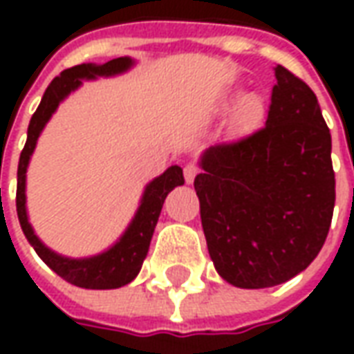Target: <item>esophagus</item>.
Returning a JSON list of instances; mask_svg holds the SVG:
<instances>
[{
    "mask_svg": "<svg viewBox=\"0 0 354 354\" xmlns=\"http://www.w3.org/2000/svg\"><path fill=\"white\" fill-rule=\"evenodd\" d=\"M201 169L195 165V162H187L184 167V178L187 184H193V180H195V176L199 174Z\"/></svg>",
    "mask_w": 354,
    "mask_h": 354,
    "instance_id": "34e87169",
    "label": "esophagus"
}]
</instances>
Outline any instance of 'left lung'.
<instances>
[{
  "mask_svg": "<svg viewBox=\"0 0 354 354\" xmlns=\"http://www.w3.org/2000/svg\"><path fill=\"white\" fill-rule=\"evenodd\" d=\"M266 124L210 146L195 178L216 271L239 288L301 273L326 241L335 203L332 136L309 85L274 68Z\"/></svg>",
  "mask_w": 354,
  "mask_h": 354,
  "instance_id": "left-lung-1",
  "label": "left lung"
}]
</instances>
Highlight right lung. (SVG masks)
<instances>
[{"instance_id":"add662e5","label":"right lung","mask_w":354,"mask_h":354,"mask_svg":"<svg viewBox=\"0 0 354 354\" xmlns=\"http://www.w3.org/2000/svg\"><path fill=\"white\" fill-rule=\"evenodd\" d=\"M132 66L129 57L113 58L106 64H80L68 68L60 73L58 77L50 81L45 94H43L41 104L37 106L35 113L30 119L28 127L26 146L22 149L19 159V172H17V214H19L20 227L26 235L28 243L34 246L37 256L41 258L47 266L60 274L64 281L75 284L80 288L91 290H109L121 288L138 274L140 267L144 263L149 250V243L153 237L155 225L161 214L162 203L176 185L184 184V174L180 167H170L162 172L161 176L155 178L153 182L146 185V192L142 195L140 207L136 216L132 218L131 225L127 227L123 237L117 241L106 252L93 256V258H83V260H72L64 258L60 254L53 252L37 239L28 222L26 214V169L30 157L34 153L37 138L41 134L43 127L47 124L50 115L55 113L58 104L64 100L68 94L80 87L83 80H94L98 75H115V73L127 72Z\"/></svg>"}]
</instances>
